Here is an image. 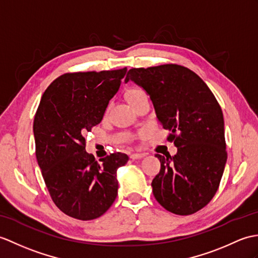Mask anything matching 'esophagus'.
<instances>
[{"label": "esophagus", "mask_w": 258, "mask_h": 258, "mask_svg": "<svg viewBox=\"0 0 258 258\" xmlns=\"http://www.w3.org/2000/svg\"><path fill=\"white\" fill-rule=\"evenodd\" d=\"M145 156H146L145 154H142V153H134V154H132V155H131V159H133V160H135V159H142V158H144Z\"/></svg>", "instance_id": "obj_1"}]
</instances>
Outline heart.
<instances>
[{"instance_id":"b5f03b06","label":"heart","mask_w":258,"mask_h":258,"mask_svg":"<svg viewBox=\"0 0 258 258\" xmlns=\"http://www.w3.org/2000/svg\"><path fill=\"white\" fill-rule=\"evenodd\" d=\"M143 94H145V92H144L142 89H139V88H133V89H131L130 91H128V94H127L128 101L134 100V99H136L137 97H140V95H143Z\"/></svg>"}]
</instances>
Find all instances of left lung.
I'll list each match as a JSON object with an SVG mask.
<instances>
[{
  "label": "left lung",
  "instance_id": "8db88e82",
  "mask_svg": "<svg viewBox=\"0 0 258 258\" xmlns=\"http://www.w3.org/2000/svg\"><path fill=\"white\" fill-rule=\"evenodd\" d=\"M133 81L151 98L175 156H161L160 171L153 179L154 197L166 210L189 215L211 201L226 164L222 110L201 78L179 64L128 70Z\"/></svg>",
  "mask_w": 258,
  "mask_h": 258
}]
</instances>
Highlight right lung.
Instances as JSON below:
<instances>
[{
  "label": "right lung",
  "mask_w": 258,
  "mask_h": 258,
  "mask_svg": "<svg viewBox=\"0 0 258 258\" xmlns=\"http://www.w3.org/2000/svg\"><path fill=\"white\" fill-rule=\"evenodd\" d=\"M126 71L64 74L41 97L33 126L36 158L52 201L71 218L97 219L117 196L116 171L128 156L114 153L97 161L83 136L102 121Z\"/></svg>",
  "instance_id": "obj_1"
}]
</instances>
